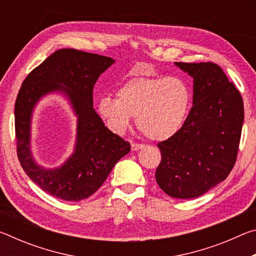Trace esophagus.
<instances>
[{"mask_svg": "<svg viewBox=\"0 0 256 256\" xmlns=\"http://www.w3.org/2000/svg\"><path fill=\"white\" fill-rule=\"evenodd\" d=\"M144 144H131V148H132V150L133 151H138V150H140V149H142L144 148Z\"/></svg>", "mask_w": 256, "mask_h": 256, "instance_id": "1", "label": "esophagus"}]
</instances>
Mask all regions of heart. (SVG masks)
Masks as SVG:
<instances>
[{
	"label": "heart",
	"instance_id": "1",
	"mask_svg": "<svg viewBox=\"0 0 256 256\" xmlns=\"http://www.w3.org/2000/svg\"><path fill=\"white\" fill-rule=\"evenodd\" d=\"M118 98L102 96L97 110L108 128L122 134L136 116V125L152 140H167L183 126L192 106V92L183 78H134L120 86Z\"/></svg>",
	"mask_w": 256,
	"mask_h": 256
}]
</instances>
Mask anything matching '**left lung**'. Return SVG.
Masks as SVG:
<instances>
[{"mask_svg":"<svg viewBox=\"0 0 256 256\" xmlns=\"http://www.w3.org/2000/svg\"><path fill=\"white\" fill-rule=\"evenodd\" d=\"M175 64L193 78V107L180 131L158 144L156 180L172 198H194L226 180L235 166L244 104L216 64Z\"/></svg>","mask_w":256,"mask_h":256,"instance_id":"8db88e82","label":"left lung"}]
</instances>
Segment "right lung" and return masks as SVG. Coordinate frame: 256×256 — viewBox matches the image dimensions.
Listing matches in <instances>:
<instances>
[{
  "mask_svg": "<svg viewBox=\"0 0 256 256\" xmlns=\"http://www.w3.org/2000/svg\"><path fill=\"white\" fill-rule=\"evenodd\" d=\"M115 60L74 48H62L34 68L22 82L14 105L16 154L29 178L60 200L80 201L100 188L112 167L131 151L130 142L110 131L94 110V86ZM63 91L78 116L75 152L66 164L46 170L30 151L33 107L44 94Z\"/></svg>",
  "mask_w": 256,
  "mask_h": 256,
  "instance_id": "obj_1",
  "label": "right lung"
}]
</instances>
